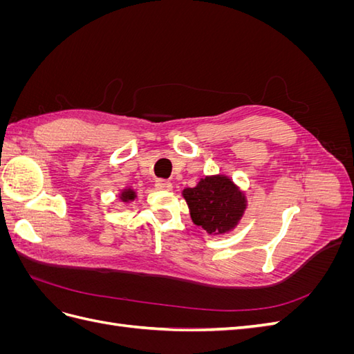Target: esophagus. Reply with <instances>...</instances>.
<instances>
[{
	"label": "esophagus",
	"mask_w": 354,
	"mask_h": 354,
	"mask_svg": "<svg viewBox=\"0 0 354 354\" xmlns=\"http://www.w3.org/2000/svg\"><path fill=\"white\" fill-rule=\"evenodd\" d=\"M155 187L158 190H171V189H173V185H171L169 181H167V180H156Z\"/></svg>",
	"instance_id": "1"
}]
</instances>
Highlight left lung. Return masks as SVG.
<instances>
[{
  "label": "left lung",
  "mask_w": 354,
  "mask_h": 354,
  "mask_svg": "<svg viewBox=\"0 0 354 354\" xmlns=\"http://www.w3.org/2000/svg\"><path fill=\"white\" fill-rule=\"evenodd\" d=\"M183 196L196 226L208 233L232 230L246 208L245 196L227 177H205L194 189H185Z\"/></svg>",
  "instance_id": "1"
}]
</instances>
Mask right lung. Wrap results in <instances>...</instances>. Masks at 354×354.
<instances>
[{
  "instance_id": "obj_1",
  "label": "right lung",
  "mask_w": 354,
  "mask_h": 354,
  "mask_svg": "<svg viewBox=\"0 0 354 354\" xmlns=\"http://www.w3.org/2000/svg\"><path fill=\"white\" fill-rule=\"evenodd\" d=\"M121 199H122V201H131V199H134V192L130 190V189L124 190L122 194H121Z\"/></svg>"
}]
</instances>
